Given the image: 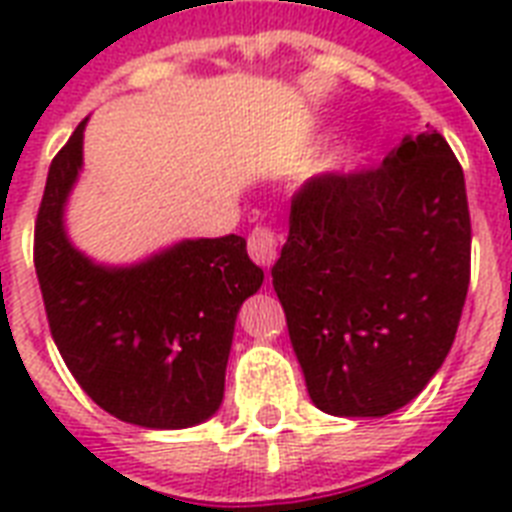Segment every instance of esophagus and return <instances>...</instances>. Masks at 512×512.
<instances>
[{"instance_id":"34e87169","label":"esophagus","mask_w":512,"mask_h":512,"mask_svg":"<svg viewBox=\"0 0 512 512\" xmlns=\"http://www.w3.org/2000/svg\"><path fill=\"white\" fill-rule=\"evenodd\" d=\"M247 249H249V257L255 260L257 265H263V268H271L276 263V257H279V236L273 228H255V231L249 233L247 239Z\"/></svg>"}]
</instances>
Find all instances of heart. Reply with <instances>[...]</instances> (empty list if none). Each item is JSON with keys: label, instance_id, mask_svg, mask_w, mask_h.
<instances>
[{"label": "heart", "instance_id": "heart-1", "mask_svg": "<svg viewBox=\"0 0 512 512\" xmlns=\"http://www.w3.org/2000/svg\"><path fill=\"white\" fill-rule=\"evenodd\" d=\"M356 154H358V140L356 138L342 140L340 146L332 148V151H329V154L316 164L313 175H332V172H340Z\"/></svg>", "mask_w": 512, "mask_h": 512}]
</instances>
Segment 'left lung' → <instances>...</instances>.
Returning a JSON list of instances; mask_svg holds the SVG:
<instances>
[{"label": "left lung", "instance_id": "1", "mask_svg": "<svg viewBox=\"0 0 512 512\" xmlns=\"http://www.w3.org/2000/svg\"><path fill=\"white\" fill-rule=\"evenodd\" d=\"M271 273L321 412L385 417L420 396L470 284L465 175L444 135L404 138L377 170L311 177Z\"/></svg>", "mask_w": 512, "mask_h": 512}]
</instances>
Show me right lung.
I'll list each match as a JSON object with an SVG mask.
<instances>
[{
  "label": "right lung",
  "mask_w": 512,
  "mask_h": 512,
  "mask_svg": "<svg viewBox=\"0 0 512 512\" xmlns=\"http://www.w3.org/2000/svg\"><path fill=\"white\" fill-rule=\"evenodd\" d=\"M84 124L52 159L34 228L52 340L84 393L116 420L191 428L223 404L236 316L263 268L236 233L185 239L124 268L82 255L63 209L82 170Z\"/></svg>",
  "instance_id": "1"
}]
</instances>
